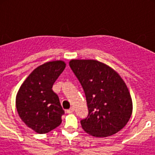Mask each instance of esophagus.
I'll return each mask as SVG.
<instances>
[{
    "instance_id": "34e87169",
    "label": "esophagus",
    "mask_w": 155,
    "mask_h": 155,
    "mask_svg": "<svg viewBox=\"0 0 155 155\" xmlns=\"http://www.w3.org/2000/svg\"><path fill=\"white\" fill-rule=\"evenodd\" d=\"M74 112V108L73 107H71V109H68V110H67V113H73Z\"/></svg>"
}]
</instances>
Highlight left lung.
<instances>
[{
  "instance_id": "obj_1",
  "label": "left lung",
  "mask_w": 155,
  "mask_h": 155,
  "mask_svg": "<svg viewBox=\"0 0 155 155\" xmlns=\"http://www.w3.org/2000/svg\"><path fill=\"white\" fill-rule=\"evenodd\" d=\"M71 70L80 81L88 115L81 120L87 134L105 137L124 128L130 118L133 103L125 82L117 72L94 60H71Z\"/></svg>"
}]
</instances>
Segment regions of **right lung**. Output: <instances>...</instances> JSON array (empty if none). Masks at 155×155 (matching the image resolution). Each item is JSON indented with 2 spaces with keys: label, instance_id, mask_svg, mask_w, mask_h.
Masks as SVG:
<instances>
[{
  "label": "right lung",
  "instance_id": "1",
  "mask_svg": "<svg viewBox=\"0 0 155 155\" xmlns=\"http://www.w3.org/2000/svg\"><path fill=\"white\" fill-rule=\"evenodd\" d=\"M65 67L62 61L39 66L28 75L18 91V113L26 126L38 134L49 133L62 122L64 111L52 87Z\"/></svg>",
  "mask_w": 155,
  "mask_h": 155
}]
</instances>
